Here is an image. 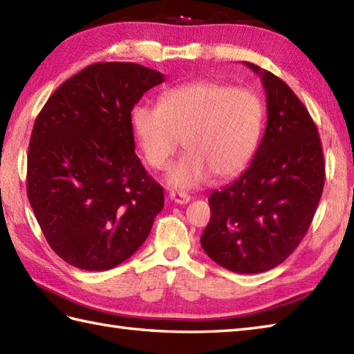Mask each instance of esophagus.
<instances>
[{
    "label": "esophagus",
    "mask_w": 354,
    "mask_h": 354,
    "mask_svg": "<svg viewBox=\"0 0 354 354\" xmlns=\"http://www.w3.org/2000/svg\"><path fill=\"white\" fill-rule=\"evenodd\" d=\"M169 198L173 201V203L179 204V205L190 203V199H192L189 193H185V192H175V190H171V192L169 193Z\"/></svg>",
    "instance_id": "obj_1"
}]
</instances>
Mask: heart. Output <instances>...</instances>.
Listing matches in <instances>:
<instances>
[{
  "label": "heart",
  "mask_w": 354,
  "mask_h": 354,
  "mask_svg": "<svg viewBox=\"0 0 354 354\" xmlns=\"http://www.w3.org/2000/svg\"><path fill=\"white\" fill-rule=\"evenodd\" d=\"M264 124V104L250 88L199 80L171 87L159 106L138 104L131 127L145 161L164 170L184 140L187 153L169 170L175 189H192L212 175L236 176L252 161Z\"/></svg>",
  "instance_id": "heart-1"
}]
</instances>
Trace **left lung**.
<instances>
[{"label": "left lung", "mask_w": 354, "mask_h": 354, "mask_svg": "<svg viewBox=\"0 0 354 354\" xmlns=\"http://www.w3.org/2000/svg\"><path fill=\"white\" fill-rule=\"evenodd\" d=\"M244 64L266 90V133L248 169L210 195L212 216L201 245L221 267L253 274L282 264L306 236L325 164L317 129L293 90L272 72Z\"/></svg>", "instance_id": "8db88e82"}]
</instances>
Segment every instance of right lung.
Listing matches in <instances>:
<instances>
[{
  "mask_svg": "<svg viewBox=\"0 0 354 354\" xmlns=\"http://www.w3.org/2000/svg\"><path fill=\"white\" fill-rule=\"evenodd\" d=\"M164 75L135 62H96L55 90L32 130L27 196L61 259L101 272L129 259L164 207L135 153L131 110Z\"/></svg>",
  "mask_w": 354,
  "mask_h": 354,
  "instance_id": "1",
  "label": "right lung"
}]
</instances>
